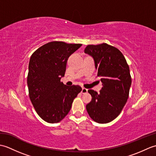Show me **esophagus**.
I'll return each mask as SVG.
<instances>
[{"mask_svg":"<svg viewBox=\"0 0 156 156\" xmlns=\"http://www.w3.org/2000/svg\"><path fill=\"white\" fill-rule=\"evenodd\" d=\"M88 92V89L85 88H82V94H86Z\"/></svg>","mask_w":156,"mask_h":156,"instance_id":"obj_1","label":"esophagus"}]
</instances>
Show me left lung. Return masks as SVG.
Segmentation results:
<instances>
[{"mask_svg":"<svg viewBox=\"0 0 156 156\" xmlns=\"http://www.w3.org/2000/svg\"><path fill=\"white\" fill-rule=\"evenodd\" d=\"M84 52L94 58L102 85L99 94L88 90L92 101L87 111L94 121L107 123L118 117L127 101L131 84L129 66L120 50L105 43L88 45Z\"/></svg>","mask_w":156,"mask_h":156,"instance_id":"left-lung-1","label":"left lung"}]
</instances>
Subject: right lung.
<instances>
[{
    "instance_id": "obj_1",
    "label": "right lung",
    "mask_w": 156,
    "mask_h": 156,
    "mask_svg": "<svg viewBox=\"0 0 156 156\" xmlns=\"http://www.w3.org/2000/svg\"><path fill=\"white\" fill-rule=\"evenodd\" d=\"M81 46L51 41L31 56L27 75L29 98L38 115L49 123L61 121L68 115L74 99L82 90L79 85L68 87L60 81L69 55Z\"/></svg>"
}]
</instances>
